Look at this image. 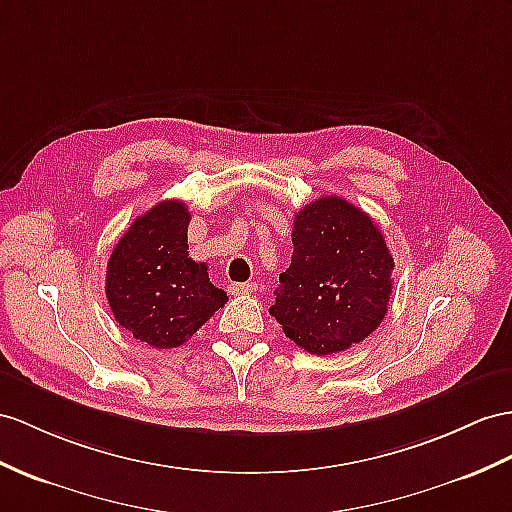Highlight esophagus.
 <instances>
[{
    "label": "esophagus",
    "mask_w": 512,
    "mask_h": 512,
    "mask_svg": "<svg viewBox=\"0 0 512 512\" xmlns=\"http://www.w3.org/2000/svg\"><path fill=\"white\" fill-rule=\"evenodd\" d=\"M228 291L232 295H249V293L256 291V284L254 282H234V284L228 286Z\"/></svg>",
    "instance_id": "esophagus-1"
}]
</instances>
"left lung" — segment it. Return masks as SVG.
<instances>
[{
    "mask_svg": "<svg viewBox=\"0 0 512 512\" xmlns=\"http://www.w3.org/2000/svg\"><path fill=\"white\" fill-rule=\"evenodd\" d=\"M393 256L365 210L339 195L306 204L293 221L291 265L269 313L302 350L343 352L376 330L393 291Z\"/></svg>",
    "mask_w": 512,
    "mask_h": 512,
    "instance_id": "left-lung-1",
    "label": "left lung"
}]
</instances>
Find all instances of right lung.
<instances>
[{
    "label": "right lung",
    "instance_id": "obj_1",
    "mask_svg": "<svg viewBox=\"0 0 512 512\" xmlns=\"http://www.w3.org/2000/svg\"><path fill=\"white\" fill-rule=\"evenodd\" d=\"M189 221L180 199L158 202L132 221L108 258L106 297L115 321L156 350L180 347L228 302L206 263L189 258Z\"/></svg>",
    "mask_w": 512,
    "mask_h": 512
}]
</instances>
